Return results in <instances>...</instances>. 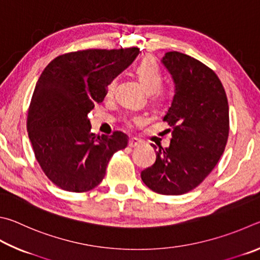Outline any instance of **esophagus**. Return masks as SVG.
Wrapping results in <instances>:
<instances>
[{"mask_svg":"<svg viewBox=\"0 0 260 260\" xmlns=\"http://www.w3.org/2000/svg\"><path fill=\"white\" fill-rule=\"evenodd\" d=\"M140 144H142V142H140L139 139H137V138H130L129 139V144H127V145H129V147L133 148V147L138 146V145H140Z\"/></svg>","mask_w":260,"mask_h":260,"instance_id":"obj_1","label":"esophagus"}]
</instances>
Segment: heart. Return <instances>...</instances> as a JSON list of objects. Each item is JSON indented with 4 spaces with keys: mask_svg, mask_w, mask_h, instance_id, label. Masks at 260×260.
Wrapping results in <instances>:
<instances>
[{
    "mask_svg": "<svg viewBox=\"0 0 260 260\" xmlns=\"http://www.w3.org/2000/svg\"><path fill=\"white\" fill-rule=\"evenodd\" d=\"M136 74H137L139 81L142 82L144 88L146 89L147 92L151 93L153 97L160 98L162 95V92L160 90L161 83L163 81L162 73L158 68L156 61L151 57L144 58L137 66H136ZM116 81L115 79H112L108 81L106 85V92L109 94L114 91L115 88ZM135 122H140L142 117H135Z\"/></svg>",
    "mask_w": 260,
    "mask_h": 260,
    "instance_id": "b5f03b06",
    "label": "heart"
}]
</instances>
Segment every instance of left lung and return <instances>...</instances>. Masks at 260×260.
Wrapping results in <instances>:
<instances>
[{
    "instance_id": "8db88e82",
    "label": "left lung",
    "mask_w": 260,
    "mask_h": 260,
    "mask_svg": "<svg viewBox=\"0 0 260 260\" xmlns=\"http://www.w3.org/2000/svg\"><path fill=\"white\" fill-rule=\"evenodd\" d=\"M161 62L175 83L174 99L163 117L172 138L169 147L155 152V163L140 176L154 192L181 195L198 187L224 153L229 102L216 73L201 61L170 51Z\"/></svg>"
}]
</instances>
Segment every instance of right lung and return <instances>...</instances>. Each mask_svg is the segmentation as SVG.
I'll list each match as a JSON object with an SVG mask.
<instances>
[{
	"instance_id": "1",
	"label": "right lung",
	"mask_w": 260,
	"mask_h": 260,
	"mask_svg": "<svg viewBox=\"0 0 260 260\" xmlns=\"http://www.w3.org/2000/svg\"><path fill=\"white\" fill-rule=\"evenodd\" d=\"M139 54L138 48L90 49L61 54L44 68L35 85L27 131L36 160L54 185L74 193L102 183L113 154L126 147L127 136L91 134L88 117L102 103L109 80Z\"/></svg>"
}]
</instances>
